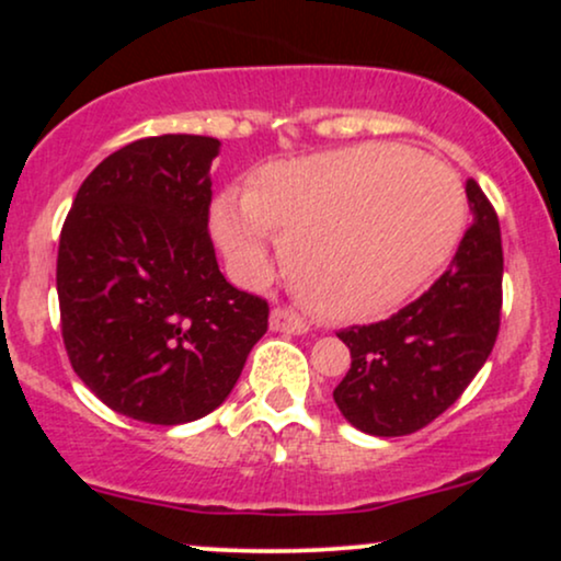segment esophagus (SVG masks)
I'll list each match as a JSON object with an SVG mask.
<instances>
[{
    "mask_svg": "<svg viewBox=\"0 0 561 561\" xmlns=\"http://www.w3.org/2000/svg\"><path fill=\"white\" fill-rule=\"evenodd\" d=\"M272 330L285 332V334H302V332H308V324H306V319L298 317L295 311H289V308H274Z\"/></svg>",
    "mask_w": 561,
    "mask_h": 561,
    "instance_id": "1",
    "label": "esophagus"
}]
</instances>
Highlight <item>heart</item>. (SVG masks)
<instances>
[{"label": "heart", "mask_w": 561, "mask_h": 561, "mask_svg": "<svg viewBox=\"0 0 561 561\" xmlns=\"http://www.w3.org/2000/svg\"><path fill=\"white\" fill-rule=\"evenodd\" d=\"M465 224L459 176L392 145L272 163L214 208L216 240L244 279L268 272L276 234L298 298L330 321L396 308L454 255Z\"/></svg>", "instance_id": "obj_1"}]
</instances>
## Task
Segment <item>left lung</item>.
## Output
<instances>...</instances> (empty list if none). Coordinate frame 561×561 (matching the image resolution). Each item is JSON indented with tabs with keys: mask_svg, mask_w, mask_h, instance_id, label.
Returning <instances> with one entry per match:
<instances>
[{
	"mask_svg": "<svg viewBox=\"0 0 561 561\" xmlns=\"http://www.w3.org/2000/svg\"><path fill=\"white\" fill-rule=\"evenodd\" d=\"M472 227L448 272L390 319L347 327L351 369L334 388L340 414L362 433L411 435L437 420L491 356L501 324L499 216L474 179H467Z\"/></svg>",
	"mask_w": 561,
	"mask_h": 561,
	"instance_id": "obj_1",
	"label": "left lung"
}]
</instances>
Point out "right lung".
<instances>
[{
    "label": "right lung",
    "instance_id": "right-lung-1",
    "mask_svg": "<svg viewBox=\"0 0 561 561\" xmlns=\"http://www.w3.org/2000/svg\"><path fill=\"white\" fill-rule=\"evenodd\" d=\"M218 147L195 134L131 141L83 179L62 224L57 298L70 366L137 422L210 414L268 330V302L218 272L208 234Z\"/></svg>",
    "mask_w": 561,
    "mask_h": 561
}]
</instances>
